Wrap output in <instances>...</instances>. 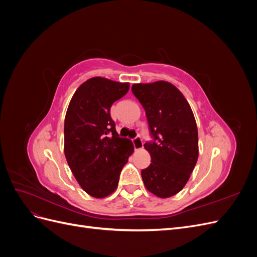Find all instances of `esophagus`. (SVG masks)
<instances>
[{
  "mask_svg": "<svg viewBox=\"0 0 257 257\" xmlns=\"http://www.w3.org/2000/svg\"><path fill=\"white\" fill-rule=\"evenodd\" d=\"M133 145H134V148L135 150H139V149H143L144 147V144H143V141L141 137H135L133 139Z\"/></svg>",
  "mask_w": 257,
  "mask_h": 257,
  "instance_id": "esophagus-1",
  "label": "esophagus"
}]
</instances>
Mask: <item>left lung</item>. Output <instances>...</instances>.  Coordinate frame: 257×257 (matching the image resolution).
Segmentation results:
<instances>
[{
  "instance_id": "obj_1",
  "label": "left lung",
  "mask_w": 257,
  "mask_h": 257,
  "mask_svg": "<svg viewBox=\"0 0 257 257\" xmlns=\"http://www.w3.org/2000/svg\"><path fill=\"white\" fill-rule=\"evenodd\" d=\"M132 92L146 110L151 142L144 147L151 164L142 170L147 190L161 198L174 196L188 182L198 159V132L191 107L167 81L136 83Z\"/></svg>"
}]
</instances>
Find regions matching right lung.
Listing matches in <instances>:
<instances>
[{
    "instance_id": "add662e5",
    "label": "right lung",
    "mask_w": 257,
    "mask_h": 257,
    "mask_svg": "<svg viewBox=\"0 0 257 257\" xmlns=\"http://www.w3.org/2000/svg\"><path fill=\"white\" fill-rule=\"evenodd\" d=\"M128 83L94 77L77 89L64 121V153L76 180L89 195L103 198L118 186L134 151L115 131L110 107L127 93Z\"/></svg>"
}]
</instances>
